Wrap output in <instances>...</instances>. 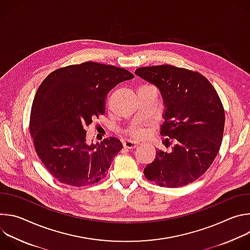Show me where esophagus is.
<instances>
[{"label":"esophagus","instance_id":"obj_1","mask_svg":"<svg viewBox=\"0 0 250 250\" xmlns=\"http://www.w3.org/2000/svg\"><path fill=\"white\" fill-rule=\"evenodd\" d=\"M137 146H138V145L136 144V142H134V141H132V140H127V141H125V144H124V147L126 148V149H129V150L134 149Z\"/></svg>","mask_w":250,"mask_h":250}]
</instances>
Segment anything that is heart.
Wrapping results in <instances>:
<instances>
[{
    "label": "heart",
    "mask_w": 250,
    "mask_h": 250,
    "mask_svg": "<svg viewBox=\"0 0 250 250\" xmlns=\"http://www.w3.org/2000/svg\"><path fill=\"white\" fill-rule=\"evenodd\" d=\"M126 133L133 137V138H144L147 135V130L145 128V127H140V126H137V127H133V128H130L126 131Z\"/></svg>",
    "instance_id": "1"
}]
</instances>
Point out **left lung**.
I'll list each match as a JSON object with an SVG mask.
<instances>
[{
	"label": "left lung",
	"mask_w": 250,
	"mask_h": 250,
	"mask_svg": "<svg viewBox=\"0 0 250 250\" xmlns=\"http://www.w3.org/2000/svg\"><path fill=\"white\" fill-rule=\"evenodd\" d=\"M135 74L159 89L165 104L160 133L176 141L171 152L157 150L146 178L167 188L194 182L215 160L223 140L225 110L216 89L197 71L172 65L139 67Z\"/></svg>",
	"instance_id": "left-lung-1"
}]
</instances>
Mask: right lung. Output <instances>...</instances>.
Returning <instances> with one entry per match:
<instances>
[{
	"mask_svg": "<svg viewBox=\"0 0 250 250\" xmlns=\"http://www.w3.org/2000/svg\"><path fill=\"white\" fill-rule=\"evenodd\" d=\"M134 76L129 71L87 61L54 70L35 94L29 133L35 152L60 183L83 187L106 176L123 149L116 137L88 145L86 129L104 115L109 92Z\"/></svg>",
	"mask_w": 250,
	"mask_h": 250,
	"instance_id": "1",
	"label": "right lung"
}]
</instances>
